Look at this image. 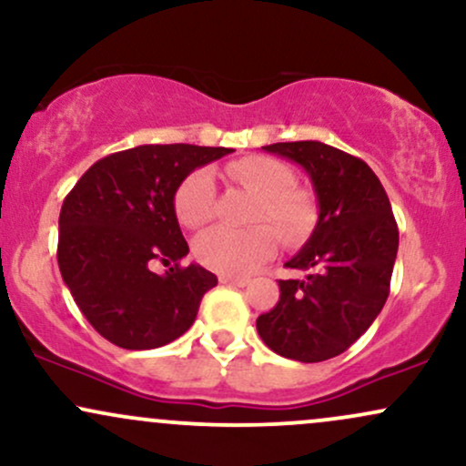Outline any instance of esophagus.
<instances>
[{
    "mask_svg": "<svg viewBox=\"0 0 466 466\" xmlns=\"http://www.w3.org/2000/svg\"><path fill=\"white\" fill-rule=\"evenodd\" d=\"M218 282L221 285H229V287H248L249 285V278H237V276H218Z\"/></svg>",
    "mask_w": 466,
    "mask_h": 466,
    "instance_id": "1",
    "label": "esophagus"
}]
</instances>
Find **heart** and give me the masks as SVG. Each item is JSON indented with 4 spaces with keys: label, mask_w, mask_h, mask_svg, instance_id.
<instances>
[{
    "label": "heart",
    "mask_w": 466,
    "mask_h": 466,
    "mask_svg": "<svg viewBox=\"0 0 466 466\" xmlns=\"http://www.w3.org/2000/svg\"><path fill=\"white\" fill-rule=\"evenodd\" d=\"M226 177L258 195L251 223H271L285 243H298L315 226L313 195L293 186L291 166L269 155H248L223 168ZM175 215L186 228H201L215 218L217 188L208 170H192L175 190ZM276 228V229H277ZM275 229V230H276ZM269 226L251 229L212 228L195 238V258L226 276H245L274 256L278 233Z\"/></svg>",
    "instance_id": "b5f03b06"
}]
</instances>
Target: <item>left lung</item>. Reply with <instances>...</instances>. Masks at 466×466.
<instances>
[{
    "label": "left lung",
    "mask_w": 466,
    "mask_h": 466,
    "mask_svg": "<svg viewBox=\"0 0 466 466\" xmlns=\"http://www.w3.org/2000/svg\"><path fill=\"white\" fill-rule=\"evenodd\" d=\"M300 164L318 195L319 218L287 260L304 280H280V300L256 319L260 339L287 360L326 361L370 329L390 293L399 228L381 181L363 159L329 144L263 147Z\"/></svg>",
    "instance_id": "left-lung-1"
}]
</instances>
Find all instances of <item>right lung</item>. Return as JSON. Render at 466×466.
<instances>
[{"label":"right lung","instance_id":"1","mask_svg":"<svg viewBox=\"0 0 466 466\" xmlns=\"http://www.w3.org/2000/svg\"><path fill=\"white\" fill-rule=\"evenodd\" d=\"M232 148L144 144L89 166L58 217V269L80 313L111 344L148 350L190 329L217 276L181 267L188 243L175 215L186 175ZM153 259H173L164 277Z\"/></svg>","mask_w":466,"mask_h":466}]
</instances>
